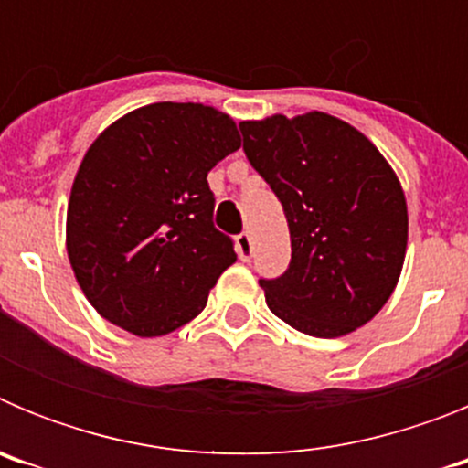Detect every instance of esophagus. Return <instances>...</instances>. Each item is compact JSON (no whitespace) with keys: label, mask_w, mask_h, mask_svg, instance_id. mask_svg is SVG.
<instances>
[{"label":"esophagus","mask_w":468,"mask_h":468,"mask_svg":"<svg viewBox=\"0 0 468 468\" xmlns=\"http://www.w3.org/2000/svg\"><path fill=\"white\" fill-rule=\"evenodd\" d=\"M237 253L243 262H248V260L253 258V239H250L248 231H243V234L237 237Z\"/></svg>","instance_id":"esophagus-1"}]
</instances>
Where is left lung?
<instances>
[{"mask_svg": "<svg viewBox=\"0 0 468 468\" xmlns=\"http://www.w3.org/2000/svg\"><path fill=\"white\" fill-rule=\"evenodd\" d=\"M243 152L283 206L291 264L260 279L267 307L312 337H342L378 316L408 248V204L382 152L325 112L241 122Z\"/></svg>", "mask_w": 468, "mask_h": 468, "instance_id": "1", "label": "left lung"}]
</instances>
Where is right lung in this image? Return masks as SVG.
Segmentation results:
<instances>
[{"label": "right lung", "mask_w": 468, "mask_h": 468, "mask_svg": "<svg viewBox=\"0 0 468 468\" xmlns=\"http://www.w3.org/2000/svg\"><path fill=\"white\" fill-rule=\"evenodd\" d=\"M241 147L234 119L201 102H152L93 140L74 176L65 246L105 321L161 337L204 312L237 262L213 227L208 171Z\"/></svg>", "instance_id": "obj_1"}]
</instances>
